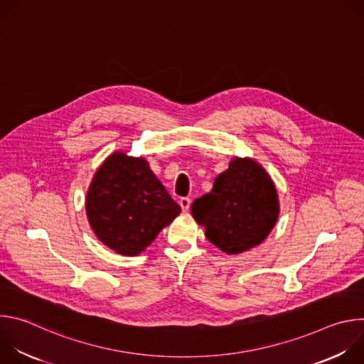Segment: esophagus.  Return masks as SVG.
<instances>
[{
	"label": "esophagus",
	"instance_id": "1",
	"mask_svg": "<svg viewBox=\"0 0 364 364\" xmlns=\"http://www.w3.org/2000/svg\"><path fill=\"white\" fill-rule=\"evenodd\" d=\"M178 203H180V205H181V210H183V212H188L190 204H191V200H190L188 197H181Z\"/></svg>",
	"mask_w": 364,
	"mask_h": 364
}]
</instances>
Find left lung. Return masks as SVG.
Listing matches in <instances>:
<instances>
[{
    "label": "left lung",
    "instance_id": "left-lung-1",
    "mask_svg": "<svg viewBox=\"0 0 364 364\" xmlns=\"http://www.w3.org/2000/svg\"><path fill=\"white\" fill-rule=\"evenodd\" d=\"M194 220L205 237L228 255L261 245L279 216L277 187L265 168L252 159L233 157L215 178L213 188L191 204Z\"/></svg>",
    "mask_w": 364,
    "mask_h": 364
}]
</instances>
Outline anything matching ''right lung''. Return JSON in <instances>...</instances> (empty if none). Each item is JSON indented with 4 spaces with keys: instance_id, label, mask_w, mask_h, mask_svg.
<instances>
[{
    "instance_id": "right-lung-1",
    "label": "right lung",
    "mask_w": 364,
    "mask_h": 364,
    "mask_svg": "<svg viewBox=\"0 0 364 364\" xmlns=\"http://www.w3.org/2000/svg\"><path fill=\"white\" fill-rule=\"evenodd\" d=\"M181 212L144 157L112 152L96 170L86 215L96 237L122 256H136Z\"/></svg>"
}]
</instances>
